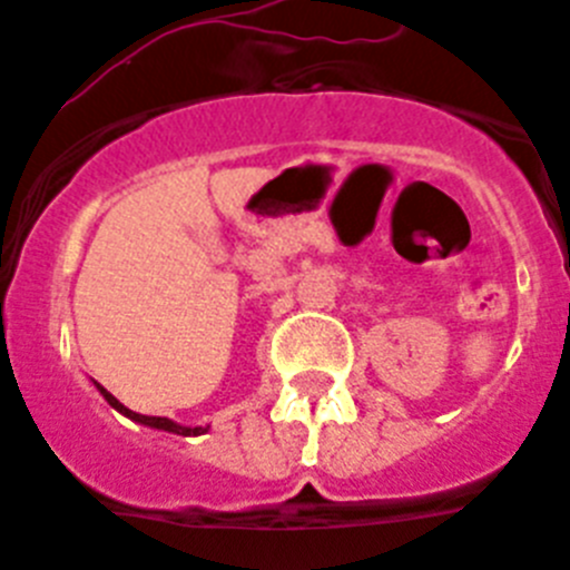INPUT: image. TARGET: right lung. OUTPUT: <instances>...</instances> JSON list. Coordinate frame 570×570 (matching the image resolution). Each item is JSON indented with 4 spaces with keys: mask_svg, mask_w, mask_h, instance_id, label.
<instances>
[{
    "mask_svg": "<svg viewBox=\"0 0 570 570\" xmlns=\"http://www.w3.org/2000/svg\"><path fill=\"white\" fill-rule=\"evenodd\" d=\"M94 385H97V391L105 396V402H108V405L114 407V411H119V414L128 416V420L139 422V425H148V428H156V431H168V434H179V436H203V434H208V428H210V425H196V428H190V425H179V422L168 420V416H145V414H136V411H130V407H125L122 402L116 400V396L110 394V391H105V387L99 385V382H94Z\"/></svg>",
    "mask_w": 570,
    "mask_h": 570,
    "instance_id": "right-lung-1",
    "label": "right lung"
}]
</instances>
